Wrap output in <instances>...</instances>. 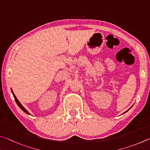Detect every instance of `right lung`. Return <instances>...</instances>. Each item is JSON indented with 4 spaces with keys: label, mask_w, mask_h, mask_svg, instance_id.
<instances>
[{
    "label": "right lung",
    "mask_w": 150,
    "mask_h": 150,
    "mask_svg": "<svg viewBox=\"0 0 150 150\" xmlns=\"http://www.w3.org/2000/svg\"><path fill=\"white\" fill-rule=\"evenodd\" d=\"M12 94H13V97H14L15 101H16V103H17V104L18 105V106H19V107H20V108L21 109V110H23V111H24V112H25L26 113H28V114H29V113L28 112V111H27V110H25V108H24L23 107V106H22V105H21V103H20V102H19V101H18V100L17 99V98H16V96H15V94L13 93V92H12Z\"/></svg>",
    "instance_id": "right-lung-1"
}]
</instances>
